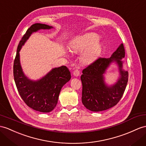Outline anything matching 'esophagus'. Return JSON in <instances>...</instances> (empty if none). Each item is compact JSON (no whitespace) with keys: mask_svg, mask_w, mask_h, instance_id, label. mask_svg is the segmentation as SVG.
Wrapping results in <instances>:
<instances>
[{"mask_svg":"<svg viewBox=\"0 0 146 146\" xmlns=\"http://www.w3.org/2000/svg\"><path fill=\"white\" fill-rule=\"evenodd\" d=\"M80 71H79V70H74V72H73V75H74V76H76V77H77V76H79V75H80Z\"/></svg>","mask_w":146,"mask_h":146,"instance_id":"obj_1","label":"esophagus"}]
</instances>
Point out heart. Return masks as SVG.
I'll return each mask as SVG.
<instances>
[{"label":"heart","mask_w":146,"mask_h":146,"mask_svg":"<svg viewBox=\"0 0 146 146\" xmlns=\"http://www.w3.org/2000/svg\"><path fill=\"white\" fill-rule=\"evenodd\" d=\"M99 36L96 33H86L74 37L69 44L70 50L73 53L83 52L81 60L88 65L95 62L102 51V44L99 40Z\"/></svg>","instance_id":"b5f03b06"}]
</instances>
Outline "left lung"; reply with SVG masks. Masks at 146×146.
Returning a JSON list of instances; mask_svg holds the SVG:
<instances>
[{
	"instance_id": "1",
	"label": "left lung",
	"mask_w": 146,
	"mask_h": 146,
	"mask_svg": "<svg viewBox=\"0 0 146 146\" xmlns=\"http://www.w3.org/2000/svg\"><path fill=\"white\" fill-rule=\"evenodd\" d=\"M125 51L121 44L110 58H99L83 70L81 80L83 85L82 103L92 111L106 110L113 107L121 99L128 83V73L123 69ZM114 62L118 66L119 77L117 82L108 85L104 74Z\"/></svg>"
}]
</instances>
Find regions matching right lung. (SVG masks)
<instances>
[{
  "instance_id": "right-lung-1",
  "label": "right lung",
  "mask_w": 146,
  "mask_h": 146,
  "mask_svg": "<svg viewBox=\"0 0 146 146\" xmlns=\"http://www.w3.org/2000/svg\"><path fill=\"white\" fill-rule=\"evenodd\" d=\"M52 28L51 26L45 24L31 25L18 44L13 65L14 80L21 98L28 107L43 113L52 111L57 106L62 87L71 79L70 72L66 66H61L52 68L39 80L29 79L22 69L20 51L33 33Z\"/></svg>"
}]
</instances>
